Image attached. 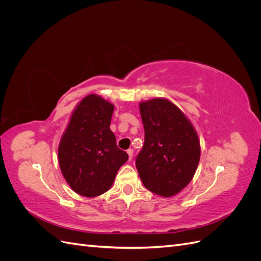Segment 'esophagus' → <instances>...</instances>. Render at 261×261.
Masks as SVG:
<instances>
[{"instance_id": "1", "label": "esophagus", "mask_w": 261, "mask_h": 261, "mask_svg": "<svg viewBox=\"0 0 261 261\" xmlns=\"http://www.w3.org/2000/svg\"><path fill=\"white\" fill-rule=\"evenodd\" d=\"M127 153H128L129 160H132V159H133V154H134V150H133V149H128V150H127Z\"/></svg>"}]
</instances>
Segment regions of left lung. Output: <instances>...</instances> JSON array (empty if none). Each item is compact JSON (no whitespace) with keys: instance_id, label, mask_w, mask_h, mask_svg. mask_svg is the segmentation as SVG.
<instances>
[{"instance_id":"left-lung-1","label":"left lung","mask_w":261,"mask_h":261,"mask_svg":"<svg viewBox=\"0 0 261 261\" xmlns=\"http://www.w3.org/2000/svg\"><path fill=\"white\" fill-rule=\"evenodd\" d=\"M139 109L145 128L144 146L136 156L141 181L156 195H176L198 167V136L184 113L167 99L141 102Z\"/></svg>"}]
</instances>
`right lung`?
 <instances>
[{
    "instance_id": "add662e5",
    "label": "right lung",
    "mask_w": 261,
    "mask_h": 261,
    "mask_svg": "<svg viewBox=\"0 0 261 261\" xmlns=\"http://www.w3.org/2000/svg\"><path fill=\"white\" fill-rule=\"evenodd\" d=\"M114 107L97 94L82 100L59 146L63 176L74 191L96 197L112 186L128 154L117 147L110 129Z\"/></svg>"
}]
</instances>
